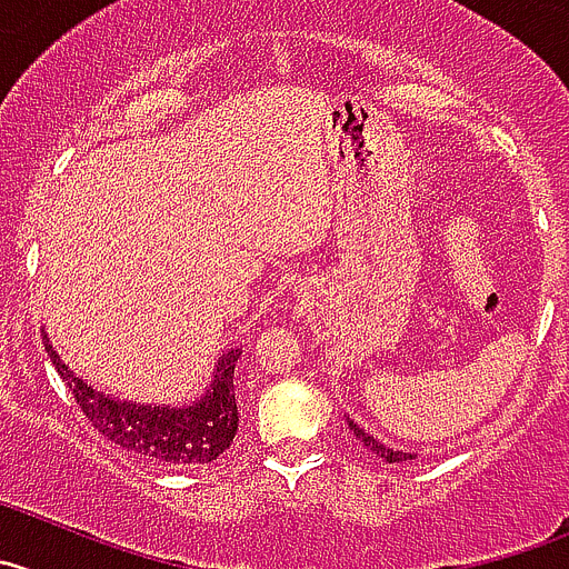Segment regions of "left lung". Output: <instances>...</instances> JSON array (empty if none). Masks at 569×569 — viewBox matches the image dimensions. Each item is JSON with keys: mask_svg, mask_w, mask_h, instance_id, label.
<instances>
[{"mask_svg": "<svg viewBox=\"0 0 569 569\" xmlns=\"http://www.w3.org/2000/svg\"><path fill=\"white\" fill-rule=\"evenodd\" d=\"M349 430L355 432L357 438H360L362 447H369L371 452H377V456H380L382 461H388V463H402V461H413V458H416L413 452L391 450V447H386V443H380L375 436H371V432H366L360 425H357V421H351V419H349Z\"/></svg>", "mask_w": 569, "mask_h": 569, "instance_id": "left-lung-1", "label": "left lung"}]
</instances>
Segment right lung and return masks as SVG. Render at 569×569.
Segmentation results:
<instances>
[{
    "label": "right lung",
    "instance_id": "obj_1",
    "mask_svg": "<svg viewBox=\"0 0 569 569\" xmlns=\"http://www.w3.org/2000/svg\"><path fill=\"white\" fill-rule=\"evenodd\" d=\"M44 349L61 380L78 399L86 419L102 438L119 443L122 450L137 452L153 463H167V467H194V463L218 461V456H223L234 441L237 425H240L234 399V366L242 355L240 349H231L220 357L212 386L198 402L178 405V408L137 405L108 397L69 371L47 335Z\"/></svg>",
    "mask_w": 569,
    "mask_h": 569
}]
</instances>
